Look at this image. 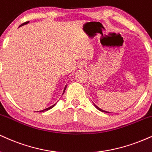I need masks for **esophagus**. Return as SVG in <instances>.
<instances>
[{
  "label": "esophagus",
  "instance_id": "34e87169",
  "mask_svg": "<svg viewBox=\"0 0 152 152\" xmlns=\"http://www.w3.org/2000/svg\"><path fill=\"white\" fill-rule=\"evenodd\" d=\"M86 64L84 61H80L79 63L78 64V69H83L86 66Z\"/></svg>",
  "mask_w": 152,
  "mask_h": 152
}]
</instances>
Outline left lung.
<instances>
[{"instance_id": "1", "label": "left lung", "mask_w": 152, "mask_h": 152, "mask_svg": "<svg viewBox=\"0 0 152 152\" xmlns=\"http://www.w3.org/2000/svg\"><path fill=\"white\" fill-rule=\"evenodd\" d=\"M94 105H95V107H96L97 109H98V110H100V111H101V112H104V113H108V112H107V111H105V110H103L100 109V107H98V106H97V105H95V104H94Z\"/></svg>"}]
</instances>
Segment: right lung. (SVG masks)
Segmentation results:
<instances>
[{
    "label": "right lung",
    "instance_id": "add662e5",
    "mask_svg": "<svg viewBox=\"0 0 152 152\" xmlns=\"http://www.w3.org/2000/svg\"><path fill=\"white\" fill-rule=\"evenodd\" d=\"M29 23V21H27V22H25V23H23L22 24V25H20V27H21V26H23V25H26V24H27ZM66 86H65V88H64V91H63V94H64V92H65V90H66ZM56 105V103L55 104H54V105H52V106H50V107H47V108H46V109H45V110H40V111H39V113H42V112H45V111H47V110H50V109H52L53 107H54V105Z\"/></svg>",
    "mask_w": 152,
    "mask_h": 152
}]
</instances>
